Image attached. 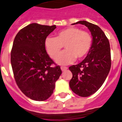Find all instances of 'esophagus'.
Masks as SVG:
<instances>
[{
    "label": "esophagus",
    "instance_id": "obj_1",
    "mask_svg": "<svg viewBox=\"0 0 122 122\" xmlns=\"http://www.w3.org/2000/svg\"><path fill=\"white\" fill-rule=\"evenodd\" d=\"M61 71H66V69H67V67H65V66H61Z\"/></svg>",
    "mask_w": 122,
    "mask_h": 122
}]
</instances>
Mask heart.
Returning a JSON list of instances; mask_svg holds the SVG:
<instances>
[{
  "mask_svg": "<svg viewBox=\"0 0 122 122\" xmlns=\"http://www.w3.org/2000/svg\"><path fill=\"white\" fill-rule=\"evenodd\" d=\"M92 38L87 31L77 27H69L57 33L56 37H47L45 41L47 53L55 59L63 46L66 50L58 56L56 62L59 64H70L76 58L81 59L86 56L92 46Z\"/></svg>",
  "mask_w": 122,
  "mask_h": 122,
  "instance_id": "heart-1",
  "label": "heart"
}]
</instances>
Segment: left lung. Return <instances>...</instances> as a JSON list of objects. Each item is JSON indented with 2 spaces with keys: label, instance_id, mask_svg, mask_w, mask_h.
<instances>
[{
  "label": "left lung",
  "instance_id": "1",
  "mask_svg": "<svg viewBox=\"0 0 122 122\" xmlns=\"http://www.w3.org/2000/svg\"><path fill=\"white\" fill-rule=\"evenodd\" d=\"M87 26L92 36L89 51L83 61L69 69L72 74L69 86L81 97H89L100 89L107 78L111 67L110 43L101 28L87 21H79Z\"/></svg>",
  "mask_w": 122,
  "mask_h": 122
}]
</instances>
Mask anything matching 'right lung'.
Masks as SVG:
<instances>
[{
  "label": "right lung",
  "instance_id": "right-lung-1",
  "mask_svg": "<svg viewBox=\"0 0 122 122\" xmlns=\"http://www.w3.org/2000/svg\"><path fill=\"white\" fill-rule=\"evenodd\" d=\"M56 28L33 23L17 34L11 51V65L17 86L30 99L43 101L53 93L62 73L46 53L45 41Z\"/></svg>",
  "mask_w": 122,
  "mask_h": 122
}]
</instances>
